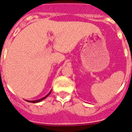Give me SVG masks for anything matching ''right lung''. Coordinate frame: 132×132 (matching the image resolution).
<instances>
[{
	"mask_svg": "<svg viewBox=\"0 0 132 132\" xmlns=\"http://www.w3.org/2000/svg\"><path fill=\"white\" fill-rule=\"evenodd\" d=\"M51 92H52V90H51L50 92L49 93H48V94H47L45 96V97H43V98H40V99H38V100H35V101H27V102H29V103H39V102L42 101H43V100H44V99H45V98H46V97H48V96H49V95H50V93H51Z\"/></svg>",
	"mask_w": 132,
	"mask_h": 132,
	"instance_id": "obj_1",
	"label": "right lung"
}]
</instances>
